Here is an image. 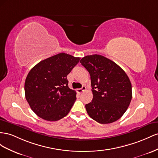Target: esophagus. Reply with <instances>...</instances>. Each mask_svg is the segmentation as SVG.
I'll return each mask as SVG.
<instances>
[{"instance_id": "obj_1", "label": "esophagus", "mask_w": 158, "mask_h": 158, "mask_svg": "<svg viewBox=\"0 0 158 158\" xmlns=\"http://www.w3.org/2000/svg\"><path fill=\"white\" fill-rule=\"evenodd\" d=\"M85 90H86V87L83 86L81 89H77V92L78 93H81L83 91H85Z\"/></svg>"}]
</instances>
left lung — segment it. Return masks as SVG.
Segmentation results:
<instances>
[{"label":"left lung","instance_id":"1","mask_svg":"<svg viewBox=\"0 0 158 158\" xmlns=\"http://www.w3.org/2000/svg\"><path fill=\"white\" fill-rule=\"evenodd\" d=\"M91 76L93 98L85 105L88 114L100 124L118 120L132 100V85L125 71L108 58L94 54L80 61Z\"/></svg>","mask_w":158,"mask_h":158}]
</instances>
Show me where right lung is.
Segmentation results:
<instances>
[{
	"instance_id": "1",
	"label": "right lung",
	"mask_w": 158,
	"mask_h": 158,
	"mask_svg": "<svg viewBox=\"0 0 158 158\" xmlns=\"http://www.w3.org/2000/svg\"><path fill=\"white\" fill-rule=\"evenodd\" d=\"M80 57L60 53L39 62L26 77V101L35 114L48 121H57L69 113L76 92L68 87L67 76Z\"/></svg>"
}]
</instances>
